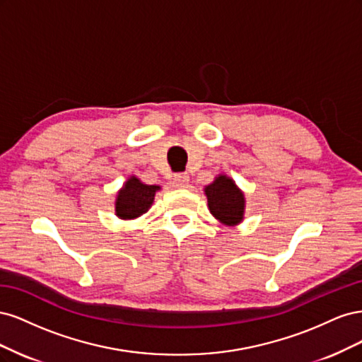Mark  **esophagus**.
Returning <instances> with one entry per match:
<instances>
[{
	"mask_svg": "<svg viewBox=\"0 0 362 362\" xmlns=\"http://www.w3.org/2000/svg\"><path fill=\"white\" fill-rule=\"evenodd\" d=\"M173 181H175V185H177V187L184 189V187H187V185H189L190 177H189V173L182 172V173H177V175H175Z\"/></svg>",
	"mask_w": 362,
	"mask_h": 362,
	"instance_id": "esophagus-1",
	"label": "esophagus"
}]
</instances>
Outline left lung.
<instances>
[{"mask_svg":"<svg viewBox=\"0 0 362 362\" xmlns=\"http://www.w3.org/2000/svg\"><path fill=\"white\" fill-rule=\"evenodd\" d=\"M205 194L211 214L222 223L237 225L242 222L245 196L231 178L221 175L213 184L205 187Z\"/></svg>","mask_w":362,"mask_h":362,"instance_id":"obj_1","label":"left lung"}]
</instances>
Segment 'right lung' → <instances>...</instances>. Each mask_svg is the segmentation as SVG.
Returning <instances> with one entry per match:
<instances>
[{"instance_id":"1","label":"right lung","mask_w":362,"mask_h":362,"mask_svg":"<svg viewBox=\"0 0 362 362\" xmlns=\"http://www.w3.org/2000/svg\"><path fill=\"white\" fill-rule=\"evenodd\" d=\"M158 189V185H148L140 182L139 178L131 177L117 194L116 214L122 218H134L146 213L154 202Z\"/></svg>"}]
</instances>
